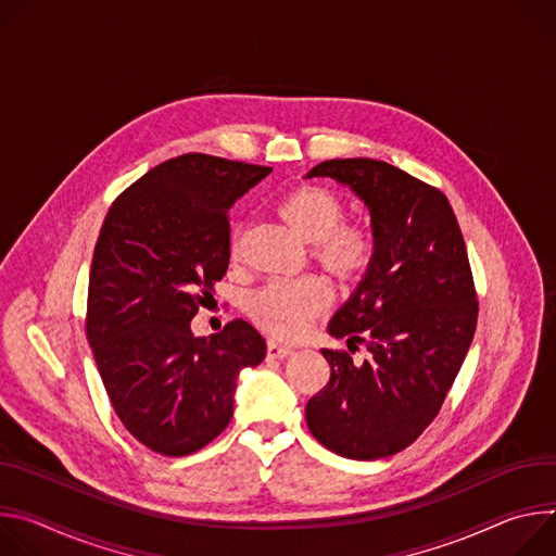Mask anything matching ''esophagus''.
<instances>
[{"label":"esophagus","mask_w":556,"mask_h":556,"mask_svg":"<svg viewBox=\"0 0 556 556\" xmlns=\"http://www.w3.org/2000/svg\"><path fill=\"white\" fill-rule=\"evenodd\" d=\"M293 353H295V349H291V346H282L278 342H267V357L269 359H285Z\"/></svg>","instance_id":"1"}]
</instances>
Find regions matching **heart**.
<instances>
[{"label": "heart", "mask_w": 556, "mask_h": 556, "mask_svg": "<svg viewBox=\"0 0 556 556\" xmlns=\"http://www.w3.org/2000/svg\"><path fill=\"white\" fill-rule=\"evenodd\" d=\"M280 218L295 236L312 244L314 261L336 280L355 282L371 267L376 256V240L366 227L344 223V201L323 188L306 182L295 188L280 203ZM244 229L236 227L229 240V254L238 258L242 252ZM329 304V293L323 282L302 278L291 282H269L247 300V312L267 333L295 340L312 320Z\"/></svg>", "instance_id": "b5f03b06"}]
</instances>
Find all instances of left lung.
<instances>
[{
	"label": "left lung",
	"instance_id": "8db88e82",
	"mask_svg": "<svg viewBox=\"0 0 556 556\" xmlns=\"http://www.w3.org/2000/svg\"><path fill=\"white\" fill-rule=\"evenodd\" d=\"M333 178L368 207L376 256L329 323L346 351L323 349L329 384L306 402L314 438L346 459L410 446L440 413L477 327V295L448 199L374 159H333L306 178Z\"/></svg>",
	"mask_w": 556,
	"mask_h": 556
}]
</instances>
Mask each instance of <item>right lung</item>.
I'll use <instances>...</instances> for the list:
<instances>
[{"label": "right lung", "instance_id": "1", "mask_svg": "<svg viewBox=\"0 0 556 556\" xmlns=\"http://www.w3.org/2000/svg\"><path fill=\"white\" fill-rule=\"evenodd\" d=\"M271 167L169 159L110 207L94 247L86 333L114 413L143 446L197 453L233 415L238 374L265 359L244 320L199 338L192 318L229 265V207Z\"/></svg>", "mask_w": 556, "mask_h": 556}]
</instances>
